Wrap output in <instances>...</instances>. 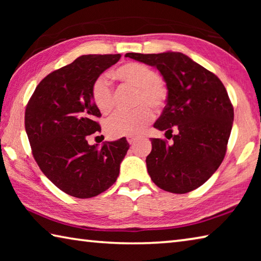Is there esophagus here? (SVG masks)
Instances as JSON below:
<instances>
[{
  "instance_id": "esophagus-1",
  "label": "esophagus",
  "mask_w": 261,
  "mask_h": 261,
  "mask_svg": "<svg viewBox=\"0 0 261 261\" xmlns=\"http://www.w3.org/2000/svg\"><path fill=\"white\" fill-rule=\"evenodd\" d=\"M137 140V137H127V143L129 144H134Z\"/></svg>"
}]
</instances>
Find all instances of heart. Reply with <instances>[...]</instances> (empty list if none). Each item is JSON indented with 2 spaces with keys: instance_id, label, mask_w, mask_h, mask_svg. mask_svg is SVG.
Returning <instances> with one entry per match:
<instances>
[{
  "instance_id": "1",
  "label": "heart",
  "mask_w": 261,
  "mask_h": 261,
  "mask_svg": "<svg viewBox=\"0 0 261 261\" xmlns=\"http://www.w3.org/2000/svg\"><path fill=\"white\" fill-rule=\"evenodd\" d=\"M113 76L122 85L136 88V109L118 110L106 122V131L110 137H134L141 134L153 120L154 110L165 107L169 91L163 79L147 65L127 62L114 70ZM91 96L100 113L108 114L114 108V90L103 76L95 79L91 86Z\"/></svg>"
}]
</instances>
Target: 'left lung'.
Returning a JSON list of instances; mask_svg holds the SVG:
<instances>
[{"label": "left lung", "instance_id": "8db88e82", "mask_svg": "<svg viewBox=\"0 0 261 261\" xmlns=\"http://www.w3.org/2000/svg\"><path fill=\"white\" fill-rule=\"evenodd\" d=\"M125 56L155 67L169 91L154 127L170 134L173 141L151 138L152 151L146 158L149 176L168 192L196 190L215 173L226 155L233 121L226 87L213 72L182 53H127Z\"/></svg>", "mask_w": 261, "mask_h": 261}]
</instances>
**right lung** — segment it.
I'll use <instances>...</instances> for the list:
<instances>
[{
	"instance_id": "right-lung-1",
	"label": "right lung",
	"mask_w": 261,
	"mask_h": 261,
	"mask_svg": "<svg viewBox=\"0 0 261 261\" xmlns=\"http://www.w3.org/2000/svg\"><path fill=\"white\" fill-rule=\"evenodd\" d=\"M121 54L83 55L50 72L35 88L25 109V130L39 168L69 196L92 198L116 182L129 149L125 138L88 145V136L100 132L101 113L91 86Z\"/></svg>"
}]
</instances>
